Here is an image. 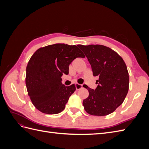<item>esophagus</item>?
<instances>
[{
  "label": "esophagus",
  "mask_w": 149,
  "mask_h": 149,
  "mask_svg": "<svg viewBox=\"0 0 149 149\" xmlns=\"http://www.w3.org/2000/svg\"><path fill=\"white\" fill-rule=\"evenodd\" d=\"M75 85H76V89H77V90H79V89H81L83 88V85L82 84H78V83H76Z\"/></svg>",
  "instance_id": "esophagus-1"
}]
</instances>
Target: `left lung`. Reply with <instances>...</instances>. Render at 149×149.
Masks as SVG:
<instances>
[{
  "label": "left lung",
  "instance_id": "8db88e82",
  "mask_svg": "<svg viewBox=\"0 0 149 149\" xmlns=\"http://www.w3.org/2000/svg\"><path fill=\"white\" fill-rule=\"evenodd\" d=\"M97 76L95 89L86 87L88 97L83 101L87 113L103 116L113 112L125 100L129 90V76L124 61L116 52L101 45H78Z\"/></svg>",
  "mask_w": 149,
  "mask_h": 149
}]
</instances>
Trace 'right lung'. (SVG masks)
I'll list each match as a JSON object with an SVG mask.
<instances>
[{
	"label": "right lung",
	"instance_id": "right-lung-1",
	"mask_svg": "<svg viewBox=\"0 0 149 149\" xmlns=\"http://www.w3.org/2000/svg\"><path fill=\"white\" fill-rule=\"evenodd\" d=\"M85 56L76 45L56 43L40 48L31 56L26 68L25 83L33 106L47 114L60 113L76 90L74 84L61 83L63 73L76 58Z\"/></svg>",
	"mask_w": 149,
	"mask_h": 149
}]
</instances>
